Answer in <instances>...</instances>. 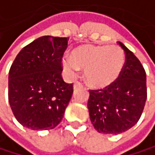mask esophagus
I'll return each mask as SVG.
<instances>
[{
    "mask_svg": "<svg viewBox=\"0 0 155 155\" xmlns=\"http://www.w3.org/2000/svg\"><path fill=\"white\" fill-rule=\"evenodd\" d=\"M83 86V84L81 82H79V81H76L75 83H74V88H76V87H82Z\"/></svg>",
    "mask_w": 155,
    "mask_h": 155,
    "instance_id": "1",
    "label": "esophagus"
}]
</instances>
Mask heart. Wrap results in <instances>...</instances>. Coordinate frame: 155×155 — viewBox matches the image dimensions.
<instances>
[{"label": "heart", "instance_id": "b5f03b06", "mask_svg": "<svg viewBox=\"0 0 155 155\" xmlns=\"http://www.w3.org/2000/svg\"><path fill=\"white\" fill-rule=\"evenodd\" d=\"M125 64V53L117 45H86L72 50L70 58L63 59V67L74 77L78 68L85 69L88 85L103 87L110 85L121 74Z\"/></svg>", "mask_w": 155, "mask_h": 155}]
</instances>
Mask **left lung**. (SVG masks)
Here are the masks:
<instances>
[{"label":"left lung","mask_w":155,"mask_h":155,"mask_svg":"<svg viewBox=\"0 0 155 155\" xmlns=\"http://www.w3.org/2000/svg\"><path fill=\"white\" fill-rule=\"evenodd\" d=\"M125 52L121 74L110 85L89 89L87 107L95 130L117 134L130 130L140 119L147 100L146 71L137 57L118 42Z\"/></svg>","instance_id":"obj_1"}]
</instances>
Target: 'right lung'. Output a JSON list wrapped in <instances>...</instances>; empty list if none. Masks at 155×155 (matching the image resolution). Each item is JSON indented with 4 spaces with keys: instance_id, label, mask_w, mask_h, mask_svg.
Here are the masks:
<instances>
[{
    "instance_id": "obj_1",
    "label": "right lung",
    "mask_w": 155,
    "mask_h": 155,
    "mask_svg": "<svg viewBox=\"0 0 155 155\" xmlns=\"http://www.w3.org/2000/svg\"><path fill=\"white\" fill-rule=\"evenodd\" d=\"M68 38L43 36L25 45L8 75V101L17 121L26 128L52 130L62 121L73 84L62 77Z\"/></svg>"
}]
</instances>
